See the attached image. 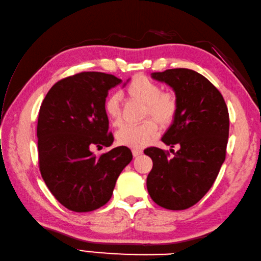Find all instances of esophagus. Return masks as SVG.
I'll return each instance as SVG.
<instances>
[{"instance_id":"esophagus-1","label":"esophagus","mask_w":261,"mask_h":261,"mask_svg":"<svg viewBox=\"0 0 261 261\" xmlns=\"http://www.w3.org/2000/svg\"><path fill=\"white\" fill-rule=\"evenodd\" d=\"M142 153H143L142 150H139V149H133V150H132L133 156H139V155H141Z\"/></svg>"}]
</instances>
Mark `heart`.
Returning a JSON list of instances; mask_svg holds the SVG:
<instances>
[{
  "label": "heart",
  "mask_w": 261,
  "mask_h": 261,
  "mask_svg": "<svg viewBox=\"0 0 261 261\" xmlns=\"http://www.w3.org/2000/svg\"><path fill=\"white\" fill-rule=\"evenodd\" d=\"M125 93L129 98L144 105L143 118L150 116L163 126L170 124L177 116L178 101L174 94L162 92L159 84L147 76L136 75L132 77L125 88ZM120 100L121 95L119 93H111L105 102V111L113 126H118L121 123ZM155 121L149 119L138 125L122 126L116 133L117 142L120 145L133 149L147 147L158 136L159 126Z\"/></svg>",
  "instance_id": "b5f03b06"
}]
</instances>
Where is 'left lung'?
<instances>
[{
    "label": "left lung",
    "instance_id": "8db88e82",
    "mask_svg": "<svg viewBox=\"0 0 261 261\" xmlns=\"http://www.w3.org/2000/svg\"><path fill=\"white\" fill-rule=\"evenodd\" d=\"M151 76L174 91L177 116L161 140L180 149L171 159L162 149L144 150L153 162L148 192L162 208L185 210L209 191L226 159L228 108L219 90L196 71L169 69Z\"/></svg>",
    "mask_w": 261,
    "mask_h": 261
}]
</instances>
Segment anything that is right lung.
Segmentation results:
<instances>
[{"label":"right lung","mask_w":261,"mask_h":261,"mask_svg":"<svg viewBox=\"0 0 261 261\" xmlns=\"http://www.w3.org/2000/svg\"><path fill=\"white\" fill-rule=\"evenodd\" d=\"M121 83L112 74L81 72L58 81L42 102L36 129L40 172L66 209L88 213L105 205L132 160L124 145L99 156L91 151L113 142L105 102L109 90Z\"/></svg>","instance_id":"obj_1"}]
</instances>
